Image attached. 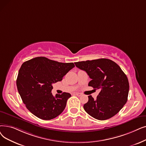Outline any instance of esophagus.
<instances>
[{
    "mask_svg": "<svg viewBox=\"0 0 146 146\" xmlns=\"http://www.w3.org/2000/svg\"><path fill=\"white\" fill-rule=\"evenodd\" d=\"M75 95H76V96H78V97H80L82 96V94L79 93V92H76V93H75Z\"/></svg>",
    "mask_w": 146,
    "mask_h": 146,
    "instance_id": "obj_1",
    "label": "esophagus"
}]
</instances>
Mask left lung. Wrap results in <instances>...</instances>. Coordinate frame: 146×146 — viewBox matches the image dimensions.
Segmentation results:
<instances>
[{"label":"left lung","mask_w":146,"mask_h":146,"mask_svg":"<svg viewBox=\"0 0 146 146\" xmlns=\"http://www.w3.org/2000/svg\"><path fill=\"white\" fill-rule=\"evenodd\" d=\"M74 64L91 79L88 86L100 90L96 100L88 96V101L84 106L85 111L100 120L116 115L126 104L129 93L128 79L122 69L115 62L106 58Z\"/></svg>","instance_id":"obj_1"}]
</instances>
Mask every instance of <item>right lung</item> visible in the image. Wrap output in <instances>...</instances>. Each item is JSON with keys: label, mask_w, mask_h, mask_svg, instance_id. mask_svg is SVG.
<instances>
[{"label": "right lung", "mask_w": 146, "mask_h": 146, "mask_svg": "<svg viewBox=\"0 0 146 146\" xmlns=\"http://www.w3.org/2000/svg\"><path fill=\"white\" fill-rule=\"evenodd\" d=\"M74 67L73 62H59L43 56L24 62L19 70L17 86L27 109L43 120H50L60 115L71 95L63 92L54 97L52 84L62 80Z\"/></svg>", "instance_id": "right-lung-1"}]
</instances>
